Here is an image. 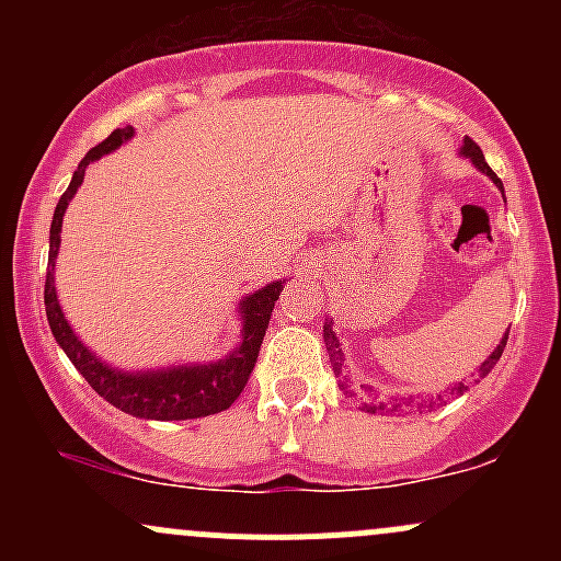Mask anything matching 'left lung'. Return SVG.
Here are the masks:
<instances>
[{
    "instance_id": "left-lung-1",
    "label": "left lung",
    "mask_w": 561,
    "mask_h": 561,
    "mask_svg": "<svg viewBox=\"0 0 561 561\" xmlns=\"http://www.w3.org/2000/svg\"><path fill=\"white\" fill-rule=\"evenodd\" d=\"M459 156H461V158H469V163H472L474 169H478L480 173H485V176L491 179V182H493L495 186H499L501 195H504V184H501V179L495 176V173L491 171V165H488L485 158H482V150H480V147L474 145V141L469 139V137H465V141H461ZM332 327H334V321L327 319V321H324V334H321V337H324L327 353H330L332 371H334V377L340 379V388H343L345 392H351V396H358V403H362V411H369V414H377V411H379V414H390V411H398V409H401V405H411V403L416 401V398H420V396H392V398H382V396H379V390L371 388V385H358V388L353 390L351 371H347L343 345H340V337H337V334H334ZM506 340H508V332H504V337H501V343L495 345L491 356H488L485 362H482V364L478 366V371H474V375H469V377H474V382H480L482 377L491 375V369H493L495 364H499L501 353H504ZM469 385H472V382H467V379H461V382L448 385V388L443 390L440 396L435 398L437 405L446 403V398L465 396V392L469 390ZM435 401H433V398H427V401H424V403H416V409H433Z\"/></svg>"
}]
</instances>
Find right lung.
<instances>
[{
    "instance_id": "1",
    "label": "right lung",
    "mask_w": 561,
    "mask_h": 561,
    "mask_svg": "<svg viewBox=\"0 0 561 561\" xmlns=\"http://www.w3.org/2000/svg\"><path fill=\"white\" fill-rule=\"evenodd\" d=\"M134 137V128H115L102 145L92 147L87 158L81 160L79 169L73 171L68 190L62 192L57 203L53 227H49V261H47V285H44V306H47V321L53 330L57 345L66 351L70 364L81 371V377L100 392L107 403L126 414L139 416V420L158 422H182L199 420V416L218 414L237 401V396L248 385L250 371H253L263 334L268 330L274 302L279 300L282 287L287 279H274L253 293H248L237 302V319H240V343H237L227 356L214 358V362H184L156 366V369H118L100 358L68 324L66 311L57 300L55 287V263L60 253L62 216H66L68 203L76 197L83 184L87 165L111 156L121 145Z\"/></svg>"
}]
</instances>
